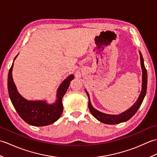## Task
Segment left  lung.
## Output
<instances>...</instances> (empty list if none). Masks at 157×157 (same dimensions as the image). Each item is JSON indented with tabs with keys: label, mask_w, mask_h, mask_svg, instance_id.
Segmentation results:
<instances>
[{
	"label": "left lung",
	"mask_w": 157,
	"mask_h": 157,
	"mask_svg": "<svg viewBox=\"0 0 157 157\" xmlns=\"http://www.w3.org/2000/svg\"><path fill=\"white\" fill-rule=\"evenodd\" d=\"M140 56L141 67L142 71V91L139 95L138 98L134 103V105L125 112H123L119 115H109L97 111V110L95 109L92 106L90 102V99L88 92H87V90H86V94H87L88 96V107L92 115L94 116L96 119H98V121L109 125L118 124V123H120L127 121L135 115V113L137 112L138 109L140 108V106H141L143 102V100H144L145 97L146 93V88H147V71H146V69L145 68V66L144 64V60H143V57L140 52Z\"/></svg>",
	"instance_id": "1"
}]
</instances>
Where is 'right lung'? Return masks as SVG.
<instances>
[{
	"label": "right lung",
	"instance_id": "obj_1",
	"mask_svg": "<svg viewBox=\"0 0 157 157\" xmlns=\"http://www.w3.org/2000/svg\"><path fill=\"white\" fill-rule=\"evenodd\" d=\"M17 55L15 59L17 58ZM13 63L8 74V91L10 99L19 115L23 121L34 126H45L55 123L61 117L63 106L62 99L69 86L70 82L74 78L70 75L60 85L56 93V101L52 105L47 104L44 101H28L18 92L13 82L12 70Z\"/></svg>",
	"mask_w": 157,
	"mask_h": 157
}]
</instances>
